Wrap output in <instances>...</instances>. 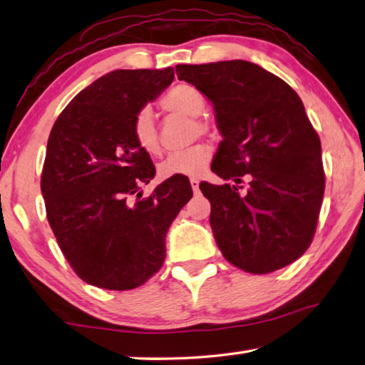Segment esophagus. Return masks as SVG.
<instances>
[{"label":"esophagus","instance_id":"34e87169","mask_svg":"<svg viewBox=\"0 0 365 365\" xmlns=\"http://www.w3.org/2000/svg\"><path fill=\"white\" fill-rule=\"evenodd\" d=\"M190 185H191V188H193L195 193L200 191V180H197V178H190Z\"/></svg>","mask_w":365,"mask_h":365}]
</instances>
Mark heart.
<instances>
[{
  "instance_id": "obj_1",
  "label": "heart",
  "mask_w": 365,
  "mask_h": 365,
  "mask_svg": "<svg viewBox=\"0 0 365 365\" xmlns=\"http://www.w3.org/2000/svg\"><path fill=\"white\" fill-rule=\"evenodd\" d=\"M205 96L193 85L180 83L170 88L159 101V108L169 114H182L193 117L195 132L207 133L209 125L197 115L205 109ZM132 135L137 146L141 151L156 156L160 153V140L156 120L153 113L148 108L141 109L135 115L132 123ZM212 150L206 143H197L187 148L183 151L172 153L159 165V175L163 178L170 177H197L205 174L207 165L211 164Z\"/></svg>"
}]
</instances>
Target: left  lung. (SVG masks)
I'll return each mask as SVG.
<instances>
[{
    "mask_svg": "<svg viewBox=\"0 0 365 365\" xmlns=\"http://www.w3.org/2000/svg\"><path fill=\"white\" fill-rule=\"evenodd\" d=\"M175 72L212 103L224 137L211 169L235 185H200L222 255L259 275L294 262L311 246L325 191L322 148L301 98L242 59ZM243 176L250 182L240 194Z\"/></svg>",
    "mask_w": 365,
    "mask_h": 365,
    "instance_id": "8db88e82",
    "label": "left lung"
}]
</instances>
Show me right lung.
I'll return each mask as SVG.
<instances>
[{
  "label": "right lung",
  "mask_w": 365,
  "mask_h": 365,
  "mask_svg": "<svg viewBox=\"0 0 365 365\" xmlns=\"http://www.w3.org/2000/svg\"><path fill=\"white\" fill-rule=\"evenodd\" d=\"M172 80V67L109 72L67 104L49 133L46 217L67 262L90 285L123 292L150 280L164 264L172 220L193 196L190 182L170 177L140 200L156 169L132 123Z\"/></svg>",
  "instance_id": "right-lung-1"
}]
</instances>
